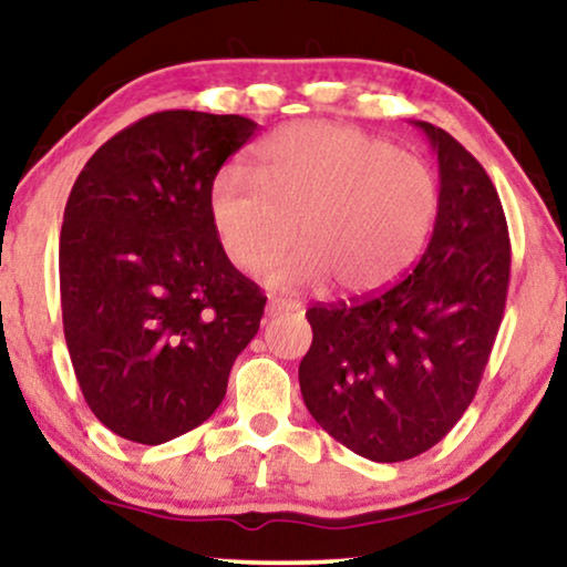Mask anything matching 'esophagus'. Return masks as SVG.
I'll return each instance as SVG.
<instances>
[{
  "label": "esophagus",
  "instance_id": "34e87169",
  "mask_svg": "<svg viewBox=\"0 0 567 567\" xmlns=\"http://www.w3.org/2000/svg\"><path fill=\"white\" fill-rule=\"evenodd\" d=\"M293 309V301L289 299H281V297H270L268 305H266V317H278V315H286Z\"/></svg>",
  "mask_w": 567,
  "mask_h": 567
}]
</instances>
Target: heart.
Returning <instances> with one entry per match:
<instances>
[{"instance_id": "obj_1", "label": "heart", "mask_w": 567, "mask_h": 567, "mask_svg": "<svg viewBox=\"0 0 567 567\" xmlns=\"http://www.w3.org/2000/svg\"><path fill=\"white\" fill-rule=\"evenodd\" d=\"M247 175L227 169L208 190V216L227 260L255 276L297 237L305 247L276 284H322L346 293L392 284L429 243L439 216V177L429 162L343 126L307 121L255 146Z\"/></svg>"}]
</instances>
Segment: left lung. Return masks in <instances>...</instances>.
<instances>
[{
	"mask_svg": "<svg viewBox=\"0 0 567 567\" xmlns=\"http://www.w3.org/2000/svg\"><path fill=\"white\" fill-rule=\"evenodd\" d=\"M439 157V216L425 252L390 289L307 309L305 405L371 462L436 446L475 398L506 309L511 239L498 190L444 128L417 121Z\"/></svg>",
	"mask_w": 567,
	"mask_h": 567,
	"instance_id": "left-lung-1",
	"label": "left lung"
}]
</instances>
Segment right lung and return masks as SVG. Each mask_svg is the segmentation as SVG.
I'll use <instances>...</instances> for the list:
<instances>
[{
	"instance_id": "obj_1",
	"label": "right lung",
	"mask_w": 567,
	"mask_h": 567,
	"mask_svg": "<svg viewBox=\"0 0 567 567\" xmlns=\"http://www.w3.org/2000/svg\"><path fill=\"white\" fill-rule=\"evenodd\" d=\"M245 115L162 111L131 123L74 181L59 239L64 338L97 421L165 444L214 415L266 297L224 255L208 190L250 142Z\"/></svg>"
}]
</instances>
